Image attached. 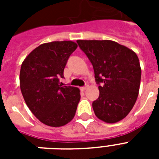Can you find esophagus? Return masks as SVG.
Returning <instances> with one entry per match:
<instances>
[{
	"mask_svg": "<svg viewBox=\"0 0 159 159\" xmlns=\"http://www.w3.org/2000/svg\"><path fill=\"white\" fill-rule=\"evenodd\" d=\"M87 88H88V85H86L85 87H81V90H82V91H85V90H87Z\"/></svg>",
	"mask_w": 159,
	"mask_h": 159,
	"instance_id": "obj_1",
	"label": "esophagus"
}]
</instances>
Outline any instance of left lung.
Masks as SVG:
<instances>
[{
	"mask_svg": "<svg viewBox=\"0 0 159 159\" xmlns=\"http://www.w3.org/2000/svg\"><path fill=\"white\" fill-rule=\"evenodd\" d=\"M95 72L99 97L92 103L95 115L109 124L123 120L135 104L141 79L138 56L111 40H77Z\"/></svg>",
	"mask_w": 159,
	"mask_h": 159,
	"instance_id": "8db88e82",
	"label": "left lung"
}]
</instances>
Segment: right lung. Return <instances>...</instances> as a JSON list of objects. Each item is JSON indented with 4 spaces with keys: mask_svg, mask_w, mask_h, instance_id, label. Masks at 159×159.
Listing matches in <instances>:
<instances>
[{
    "mask_svg": "<svg viewBox=\"0 0 159 159\" xmlns=\"http://www.w3.org/2000/svg\"><path fill=\"white\" fill-rule=\"evenodd\" d=\"M77 44L72 41H53L35 48L22 62L20 72L21 93L34 116L46 125L60 127L74 117L80 90L62 87L59 77Z\"/></svg>",
    "mask_w": 159,
    "mask_h": 159,
    "instance_id": "1",
    "label": "right lung"
}]
</instances>
